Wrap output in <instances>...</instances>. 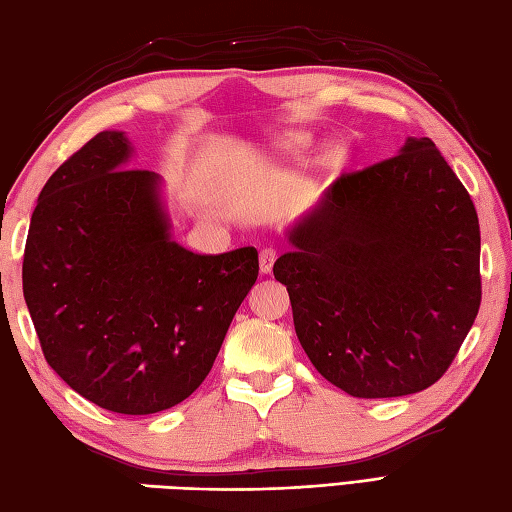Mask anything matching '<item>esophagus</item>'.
Returning <instances> with one entry per match:
<instances>
[{"mask_svg": "<svg viewBox=\"0 0 512 512\" xmlns=\"http://www.w3.org/2000/svg\"><path fill=\"white\" fill-rule=\"evenodd\" d=\"M275 262H277V250L264 248L262 253H259V270H262V275H270V270H273Z\"/></svg>", "mask_w": 512, "mask_h": 512, "instance_id": "obj_1", "label": "esophagus"}]
</instances>
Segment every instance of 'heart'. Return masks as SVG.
<instances>
[{
  "label": "heart",
  "instance_id": "b5f03b06",
  "mask_svg": "<svg viewBox=\"0 0 512 512\" xmlns=\"http://www.w3.org/2000/svg\"><path fill=\"white\" fill-rule=\"evenodd\" d=\"M303 143H306V138L299 136V134H292V136H288V138L281 140L277 151H281V154H292V151H297Z\"/></svg>",
  "mask_w": 512,
  "mask_h": 512
}]
</instances>
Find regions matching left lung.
<instances>
[{
    "label": "left lung",
    "instance_id": "8db88e82",
    "mask_svg": "<svg viewBox=\"0 0 512 512\" xmlns=\"http://www.w3.org/2000/svg\"><path fill=\"white\" fill-rule=\"evenodd\" d=\"M288 242L273 273L323 378L356 398L442 378L480 310V222L431 138L343 173Z\"/></svg>",
    "mask_w": 512,
    "mask_h": 512
}]
</instances>
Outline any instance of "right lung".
Here are the masks:
<instances>
[{
	"instance_id": "right-lung-1",
	"label": "right lung",
	"mask_w": 512,
	"mask_h": 512,
	"mask_svg": "<svg viewBox=\"0 0 512 512\" xmlns=\"http://www.w3.org/2000/svg\"><path fill=\"white\" fill-rule=\"evenodd\" d=\"M101 132L52 173L30 217L24 299L48 365L76 394L147 416L209 376L259 273L257 250L198 255L171 239L160 178L125 169Z\"/></svg>"
}]
</instances>
